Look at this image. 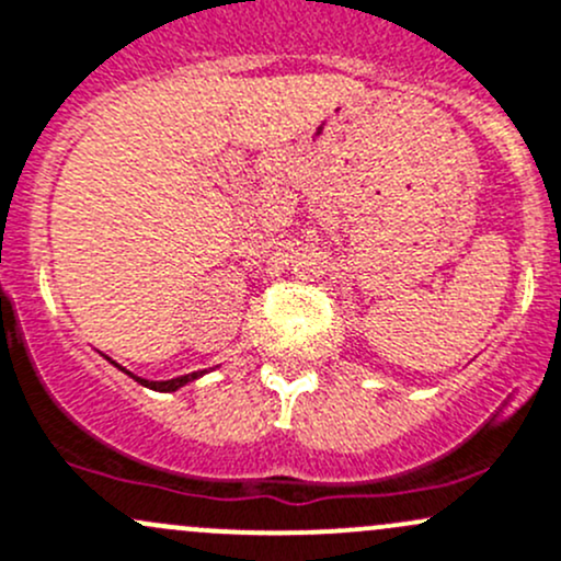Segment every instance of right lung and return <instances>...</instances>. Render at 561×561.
I'll return each mask as SVG.
<instances>
[{
	"mask_svg": "<svg viewBox=\"0 0 561 561\" xmlns=\"http://www.w3.org/2000/svg\"><path fill=\"white\" fill-rule=\"evenodd\" d=\"M104 357H107V355H104ZM107 359H110V357H107ZM110 363H112V359H110ZM112 365H115V368H121V365H117V363H112ZM121 370H123V374L131 376L134 381H139L141 387H150V389H156V392H176V389H180V387L191 385V381H196L198 376L206 374V370H193V374L176 376V379H169V381H147V379H141V376H134L131 370H126V368H121Z\"/></svg>",
	"mask_w": 561,
	"mask_h": 561,
	"instance_id": "add662e5",
	"label": "right lung"
}]
</instances>
